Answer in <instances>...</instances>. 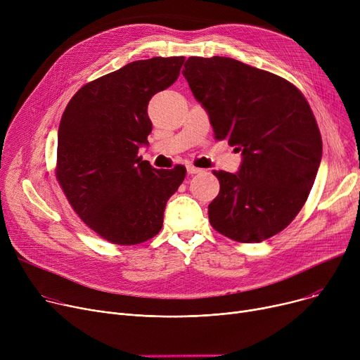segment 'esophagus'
<instances>
[{"instance_id":"34e87169","label":"esophagus","mask_w":360,"mask_h":360,"mask_svg":"<svg viewBox=\"0 0 360 360\" xmlns=\"http://www.w3.org/2000/svg\"><path fill=\"white\" fill-rule=\"evenodd\" d=\"M186 170H188V174H191V175L201 172V169H200V167H195L194 165H188V166H186Z\"/></svg>"}]
</instances>
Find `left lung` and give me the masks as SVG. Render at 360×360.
<instances>
[{
  "instance_id": "8db88e82",
  "label": "left lung",
  "mask_w": 360,
  "mask_h": 360,
  "mask_svg": "<svg viewBox=\"0 0 360 360\" xmlns=\"http://www.w3.org/2000/svg\"><path fill=\"white\" fill-rule=\"evenodd\" d=\"M184 67L214 139L242 151L238 174L213 170L220 191L209 204L210 224L242 243L277 235L308 200L323 156L308 101L280 75L228 56H190Z\"/></svg>"
}]
</instances>
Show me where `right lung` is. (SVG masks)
Here are the masks:
<instances>
[{
	"label": "right lung",
	"mask_w": 360,
	"mask_h": 360,
	"mask_svg": "<svg viewBox=\"0 0 360 360\" xmlns=\"http://www.w3.org/2000/svg\"><path fill=\"white\" fill-rule=\"evenodd\" d=\"M184 56L140 60L84 84L58 128L55 176L72 210L102 239L137 245L163 226L166 201L186 169H155L139 156L147 144L153 94L178 79Z\"/></svg>",
	"instance_id": "add662e5"
}]
</instances>
